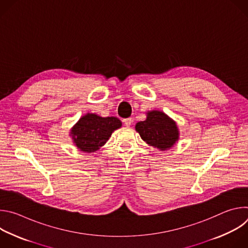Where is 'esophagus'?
Here are the masks:
<instances>
[{"instance_id":"esophagus-1","label":"esophagus","mask_w":248,"mask_h":248,"mask_svg":"<svg viewBox=\"0 0 248 248\" xmlns=\"http://www.w3.org/2000/svg\"><path fill=\"white\" fill-rule=\"evenodd\" d=\"M123 123H124L126 126H129V125L132 124V120H131L130 118H128V119H124V120H123Z\"/></svg>"}]
</instances>
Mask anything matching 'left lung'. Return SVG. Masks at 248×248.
Listing matches in <instances>:
<instances>
[{
    "label": "left lung",
    "mask_w": 248,
    "mask_h": 248,
    "mask_svg": "<svg viewBox=\"0 0 248 248\" xmlns=\"http://www.w3.org/2000/svg\"><path fill=\"white\" fill-rule=\"evenodd\" d=\"M135 129L145 142L160 150L170 148L179 138L174 122L159 111L149 112L145 121L136 124Z\"/></svg>",
    "instance_id": "obj_1"
}]
</instances>
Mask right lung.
Here are the masks:
<instances>
[{
	"label": "right lung",
	"mask_w": 248,
	"mask_h": 248,
	"mask_svg": "<svg viewBox=\"0 0 248 248\" xmlns=\"http://www.w3.org/2000/svg\"><path fill=\"white\" fill-rule=\"evenodd\" d=\"M121 126L122 123L118 118H102L95 114H87L73 127L72 134L78 149L91 153L107 142L112 132Z\"/></svg>",
	"instance_id": "obj_1"
}]
</instances>
